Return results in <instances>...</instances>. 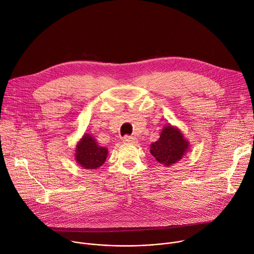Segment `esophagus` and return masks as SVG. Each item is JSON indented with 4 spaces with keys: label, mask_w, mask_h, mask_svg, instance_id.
Segmentation results:
<instances>
[{
    "label": "esophagus",
    "mask_w": 254,
    "mask_h": 254,
    "mask_svg": "<svg viewBox=\"0 0 254 254\" xmlns=\"http://www.w3.org/2000/svg\"><path fill=\"white\" fill-rule=\"evenodd\" d=\"M123 140H124L125 142L132 143V142H135V141H136V137H135V136H132V135H126V136H124Z\"/></svg>",
    "instance_id": "obj_1"
}]
</instances>
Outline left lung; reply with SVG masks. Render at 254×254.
Wrapping results in <instances>:
<instances>
[{
  "instance_id": "1",
  "label": "left lung",
  "mask_w": 254,
  "mask_h": 254,
  "mask_svg": "<svg viewBox=\"0 0 254 254\" xmlns=\"http://www.w3.org/2000/svg\"><path fill=\"white\" fill-rule=\"evenodd\" d=\"M188 147V141L181 131L167 126L163 128L160 138L151 144V154L159 163L170 166L183 157Z\"/></svg>"
}]
</instances>
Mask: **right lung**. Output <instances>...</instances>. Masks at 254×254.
I'll use <instances>...</instances> for the list:
<instances>
[{
  "instance_id": "obj_1",
  "label": "right lung",
  "mask_w": 254,
  "mask_h": 254,
  "mask_svg": "<svg viewBox=\"0 0 254 254\" xmlns=\"http://www.w3.org/2000/svg\"><path fill=\"white\" fill-rule=\"evenodd\" d=\"M107 149L99 147L90 134H84L76 146L75 158L77 163L84 169L94 170L105 162Z\"/></svg>"
}]
</instances>
